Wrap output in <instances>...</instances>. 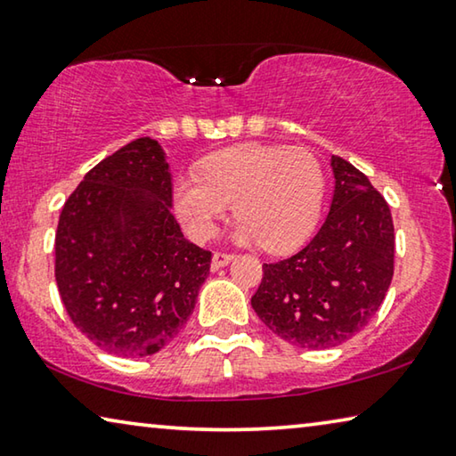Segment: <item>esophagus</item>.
<instances>
[{"label": "esophagus", "instance_id": "1", "mask_svg": "<svg viewBox=\"0 0 456 456\" xmlns=\"http://www.w3.org/2000/svg\"><path fill=\"white\" fill-rule=\"evenodd\" d=\"M232 259H234L232 253H226V250H216L214 256H212V267L220 269L224 265H228V263Z\"/></svg>", "mask_w": 456, "mask_h": 456}]
</instances>
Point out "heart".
<instances>
[{"label": "heart", "mask_w": 456, "mask_h": 456, "mask_svg": "<svg viewBox=\"0 0 456 456\" xmlns=\"http://www.w3.org/2000/svg\"><path fill=\"white\" fill-rule=\"evenodd\" d=\"M325 195V173L305 148L242 143L206 158L201 176H183L175 203L184 226L200 240L217 232L230 208L236 209V239L283 250L314 228Z\"/></svg>", "instance_id": "b5f03b06"}]
</instances>
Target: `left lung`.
<instances>
[{
    "label": "left lung",
    "mask_w": 456,
    "mask_h": 456,
    "mask_svg": "<svg viewBox=\"0 0 456 456\" xmlns=\"http://www.w3.org/2000/svg\"><path fill=\"white\" fill-rule=\"evenodd\" d=\"M329 216L305 248L265 263L250 305L281 339L306 349L352 339L380 308L393 280L395 228L388 203L368 176L331 158Z\"/></svg>",
    "instance_id": "left-lung-1"
}]
</instances>
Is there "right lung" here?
<instances>
[{"instance_id": "obj_1", "label": "right lung", "mask_w": 456, "mask_h": 456, "mask_svg": "<svg viewBox=\"0 0 456 456\" xmlns=\"http://www.w3.org/2000/svg\"><path fill=\"white\" fill-rule=\"evenodd\" d=\"M160 143H127L98 162L61 209L55 280L69 319L113 355L156 354L193 313L212 253L184 239Z\"/></svg>"}]
</instances>
